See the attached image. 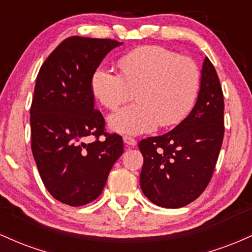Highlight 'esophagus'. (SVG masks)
Listing matches in <instances>:
<instances>
[{
  "label": "esophagus",
  "instance_id": "obj_1",
  "mask_svg": "<svg viewBox=\"0 0 252 252\" xmlns=\"http://www.w3.org/2000/svg\"><path fill=\"white\" fill-rule=\"evenodd\" d=\"M123 142L126 144V146H131V147H134V146H136V140L135 138H132V137H130V136H123Z\"/></svg>",
  "mask_w": 252,
  "mask_h": 252
}]
</instances>
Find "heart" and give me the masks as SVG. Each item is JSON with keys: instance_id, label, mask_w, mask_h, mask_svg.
<instances>
[{"instance_id": "heart-1", "label": "heart", "mask_w": 252, "mask_h": 252, "mask_svg": "<svg viewBox=\"0 0 252 252\" xmlns=\"http://www.w3.org/2000/svg\"><path fill=\"white\" fill-rule=\"evenodd\" d=\"M121 74L99 67L91 77L96 99L109 110L138 103L109 117V126L121 134L138 135L156 126H176L189 114L198 97L200 71L194 60L161 46H144L118 60Z\"/></svg>"}]
</instances>
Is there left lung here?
I'll list each match as a JSON object with an SVG mask.
<instances>
[{
  "instance_id": "obj_1",
  "label": "left lung",
  "mask_w": 252,
  "mask_h": 252,
  "mask_svg": "<svg viewBox=\"0 0 252 252\" xmlns=\"http://www.w3.org/2000/svg\"><path fill=\"white\" fill-rule=\"evenodd\" d=\"M224 138V96L215 66L202 63L194 108L167 134L140 141L143 194L153 204L179 209L194 201L212 178Z\"/></svg>"
}]
</instances>
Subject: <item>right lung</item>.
Returning <instances> with one entry per match:
<instances>
[{"mask_svg":"<svg viewBox=\"0 0 252 252\" xmlns=\"http://www.w3.org/2000/svg\"><path fill=\"white\" fill-rule=\"evenodd\" d=\"M120 45L111 39L67 37L37 73L31 106L32 152L46 189L70 206L97 199L123 154L122 137L105 131L91 90L94 72ZM89 135L95 137L91 144L85 142Z\"/></svg>","mask_w":252,"mask_h":252,"instance_id":"right-lung-1","label":"right lung"}]
</instances>
